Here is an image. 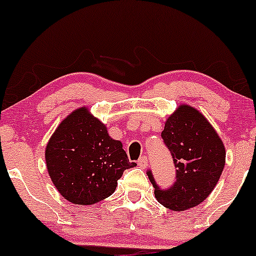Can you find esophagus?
Segmentation results:
<instances>
[{
	"label": "esophagus",
	"instance_id": "1",
	"mask_svg": "<svg viewBox=\"0 0 256 256\" xmlns=\"http://www.w3.org/2000/svg\"><path fill=\"white\" fill-rule=\"evenodd\" d=\"M137 164H138L140 168L144 169V168L148 166V158L146 156H142L141 158L137 160Z\"/></svg>",
	"mask_w": 256,
	"mask_h": 256
}]
</instances>
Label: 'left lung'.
Returning a JSON list of instances; mask_svg holds the SVG:
<instances>
[{
  "instance_id": "1",
  "label": "left lung",
  "mask_w": 256,
  "mask_h": 256,
  "mask_svg": "<svg viewBox=\"0 0 256 256\" xmlns=\"http://www.w3.org/2000/svg\"><path fill=\"white\" fill-rule=\"evenodd\" d=\"M162 138L176 168L175 182L159 187L147 171L162 206L182 212L200 204L212 193L224 166V143L208 120L194 108L181 106L165 122Z\"/></svg>"
}]
</instances>
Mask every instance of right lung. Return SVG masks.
<instances>
[{
	"label": "right lung",
	"instance_id": "1",
	"mask_svg": "<svg viewBox=\"0 0 256 256\" xmlns=\"http://www.w3.org/2000/svg\"><path fill=\"white\" fill-rule=\"evenodd\" d=\"M47 170L66 200L91 206L113 194L128 162L120 141L109 137L104 124L80 108L64 119L46 147Z\"/></svg>",
	"mask_w": 256,
	"mask_h": 256
}]
</instances>
